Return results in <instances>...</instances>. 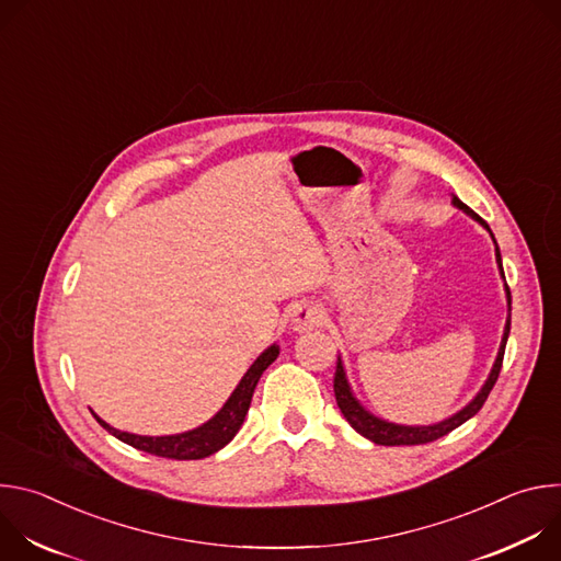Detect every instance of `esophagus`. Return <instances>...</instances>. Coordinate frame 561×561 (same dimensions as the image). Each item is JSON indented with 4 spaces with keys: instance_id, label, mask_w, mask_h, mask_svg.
Segmentation results:
<instances>
[{
    "instance_id": "obj_1",
    "label": "esophagus",
    "mask_w": 561,
    "mask_h": 561,
    "mask_svg": "<svg viewBox=\"0 0 561 561\" xmlns=\"http://www.w3.org/2000/svg\"><path fill=\"white\" fill-rule=\"evenodd\" d=\"M322 308L312 301H304L299 306H295L293 314H290V327L295 333H304V331H312L319 324H322Z\"/></svg>"
}]
</instances>
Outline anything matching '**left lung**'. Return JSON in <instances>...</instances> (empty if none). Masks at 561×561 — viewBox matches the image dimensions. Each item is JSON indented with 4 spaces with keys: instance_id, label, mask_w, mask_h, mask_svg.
<instances>
[{
    "instance_id": "left-lung-1",
    "label": "left lung",
    "mask_w": 561,
    "mask_h": 561,
    "mask_svg": "<svg viewBox=\"0 0 561 561\" xmlns=\"http://www.w3.org/2000/svg\"><path fill=\"white\" fill-rule=\"evenodd\" d=\"M453 204L463 210L466 215H470L474 221L482 224L489 232V224L479 217L474 210H470L459 197H453ZM493 237V232H491ZM495 242V237H493ZM495 260H497V266H500V273L504 277V268H502V255H500V247L495 242ZM506 288V301H508V317H506V327H504V337H502V344H500V351H497V359L493 364V370L489 375V379L484 381L482 390H479L472 402H468L459 413H455L453 417L444 420V422H437V424H431V426H402V424H392V422H386V420H379L375 417L373 413H368L359 402L357 397L353 394L351 390V383L346 379V370H344V364L342 359L337 357V370H335V399H337V407L342 411V415L346 417V422L359 433L364 435L366 439H370L373 444H379V446H417V444H428V442H435L444 435H448L450 431H455L457 426H461L463 422H468L472 415L479 413V409L484 407V402L489 399L497 377H500V370H502V362H504V351H506V342H508V333H511V288Z\"/></svg>"
}]
</instances>
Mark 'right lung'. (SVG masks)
<instances>
[{
  "mask_svg": "<svg viewBox=\"0 0 561 561\" xmlns=\"http://www.w3.org/2000/svg\"><path fill=\"white\" fill-rule=\"evenodd\" d=\"M279 355V346L273 344L268 346L255 362L253 366L247 370V375L242 377V381L237 383V388L230 392V397L226 399V404L219 409V413L215 417H210L206 424L180 433V435H164V437H148V435H135V433H124L113 428L111 424H106L104 420H100L95 413L93 417L100 422V426H104L113 437H117L119 442L157 455V457H169V459H204L213 453H217L219 448H224L234 435L237 431L242 428L244 417L251 409V399L255 392V386L262 377V373L277 359Z\"/></svg>",
  "mask_w": 561,
  "mask_h": 561,
  "instance_id": "right-lung-1",
  "label": "right lung"
}]
</instances>
